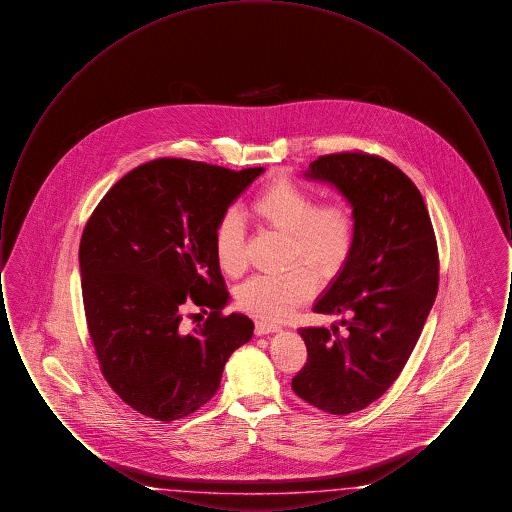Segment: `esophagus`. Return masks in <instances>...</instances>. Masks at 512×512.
I'll return each mask as SVG.
<instances>
[{
    "label": "esophagus",
    "mask_w": 512,
    "mask_h": 512,
    "mask_svg": "<svg viewBox=\"0 0 512 512\" xmlns=\"http://www.w3.org/2000/svg\"><path fill=\"white\" fill-rule=\"evenodd\" d=\"M278 330H280V326L274 324V322H267V320H257L255 322V334L257 336H267V334L278 332Z\"/></svg>",
    "instance_id": "34e87169"
}]
</instances>
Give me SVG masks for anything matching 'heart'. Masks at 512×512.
Returning a JSON list of instances; mask_svg holds the SVG:
<instances>
[{
    "instance_id": "obj_1",
    "label": "heart",
    "mask_w": 512,
    "mask_h": 512,
    "mask_svg": "<svg viewBox=\"0 0 512 512\" xmlns=\"http://www.w3.org/2000/svg\"><path fill=\"white\" fill-rule=\"evenodd\" d=\"M249 211L261 226L286 234L284 263L292 267L249 278L236 292V305L253 317L282 320L311 299L315 278L324 284L340 276L355 245V215L340 199L317 203L290 178L265 186ZM215 257L228 276L247 268L244 224L232 211L217 222Z\"/></svg>"
}]
</instances>
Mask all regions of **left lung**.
<instances>
[{"instance_id":"8db88e82","label":"left lung","mask_w":512,"mask_h":512,"mask_svg":"<svg viewBox=\"0 0 512 512\" xmlns=\"http://www.w3.org/2000/svg\"><path fill=\"white\" fill-rule=\"evenodd\" d=\"M305 176L347 197L355 245L315 305V313L347 315L345 334L336 326L299 328L307 363L292 388L324 413H355L390 390L420 338L438 293L436 234L413 180L378 155H320Z\"/></svg>"}]
</instances>
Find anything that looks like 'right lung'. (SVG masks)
Listing matches in <instances>:
<instances>
[{
    "label": "right lung",
    "instance_id": "1",
    "mask_svg": "<svg viewBox=\"0 0 512 512\" xmlns=\"http://www.w3.org/2000/svg\"><path fill=\"white\" fill-rule=\"evenodd\" d=\"M263 171L161 157L124 174L86 222L78 259L88 334L103 378L134 411L161 422L195 413L251 340L249 318L222 315L215 228ZM190 304L210 317L186 333Z\"/></svg>",
    "mask_w": 512,
    "mask_h": 512
}]
</instances>
